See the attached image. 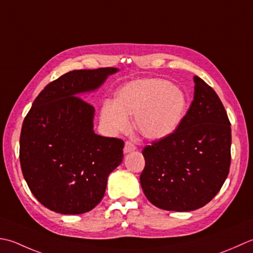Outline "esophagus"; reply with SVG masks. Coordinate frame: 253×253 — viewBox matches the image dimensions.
Wrapping results in <instances>:
<instances>
[{
  "mask_svg": "<svg viewBox=\"0 0 253 253\" xmlns=\"http://www.w3.org/2000/svg\"><path fill=\"white\" fill-rule=\"evenodd\" d=\"M135 149H136L135 144L130 142V141H126V144H125V148H123V151H125V153L126 154V153H130V152L135 151Z\"/></svg>",
  "mask_w": 253,
  "mask_h": 253,
  "instance_id": "34e87169",
  "label": "esophagus"
}]
</instances>
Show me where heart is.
<instances>
[{
	"label": "heart",
	"mask_w": 253,
	"mask_h": 253,
	"mask_svg": "<svg viewBox=\"0 0 253 253\" xmlns=\"http://www.w3.org/2000/svg\"><path fill=\"white\" fill-rule=\"evenodd\" d=\"M187 110L183 92L163 79L132 81L118 92L117 100H106L101 121L112 133L126 130L127 117H134L137 131L151 140L170 135L179 126Z\"/></svg>",
	"instance_id": "1"
}]
</instances>
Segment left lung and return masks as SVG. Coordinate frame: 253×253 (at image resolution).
I'll use <instances>...</instances> for the list:
<instances>
[{"instance_id": "left-lung-1", "label": "left lung", "mask_w": 253, "mask_h": 253, "mask_svg": "<svg viewBox=\"0 0 253 253\" xmlns=\"http://www.w3.org/2000/svg\"><path fill=\"white\" fill-rule=\"evenodd\" d=\"M194 98L170 135L143 148L140 181L157 208L189 212L212 200L229 173L231 128L227 112L212 87L194 76Z\"/></svg>"}]
</instances>
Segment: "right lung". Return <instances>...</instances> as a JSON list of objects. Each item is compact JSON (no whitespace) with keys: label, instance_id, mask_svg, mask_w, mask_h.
Listing matches in <instances>:
<instances>
[{"label":"right lung","instance_id":"right-lung-1","mask_svg":"<svg viewBox=\"0 0 253 253\" xmlns=\"http://www.w3.org/2000/svg\"><path fill=\"white\" fill-rule=\"evenodd\" d=\"M116 68L77 70L51 82L25 117L19 162L30 191L61 214L89 212L122 162L125 142L92 130L95 109L81 95L97 89Z\"/></svg>","mask_w":253,"mask_h":253}]
</instances>
